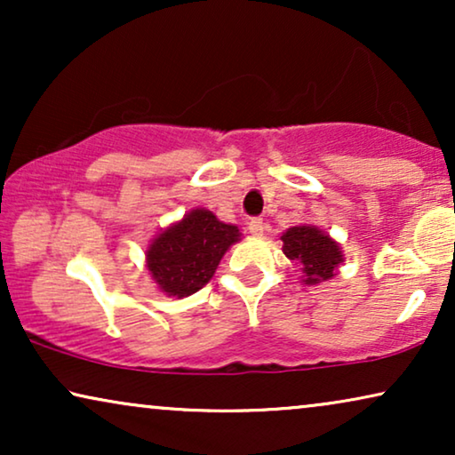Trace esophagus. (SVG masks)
I'll return each instance as SVG.
<instances>
[{
  "label": "esophagus",
  "instance_id": "1",
  "mask_svg": "<svg viewBox=\"0 0 455 455\" xmlns=\"http://www.w3.org/2000/svg\"><path fill=\"white\" fill-rule=\"evenodd\" d=\"M248 232H251L252 235H263L265 232V223L260 217H252L251 221H248Z\"/></svg>",
  "mask_w": 455,
  "mask_h": 455
}]
</instances>
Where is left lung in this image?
I'll return each instance as SVG.
<instances>
[{
	"label": "left lung",
	"instance_id": "obj_1",
	"mask_svg": "<svg viewBox=\"0 0 455 455\" xmlns=\"http://www.w3.org/2000/svg\"><path fill=\"white\" fill-rule=\"evenodd\" d=\"M282 242L283 254L302 267L304 282L310 285L331 279L333 269L341 263L339 246L313 226L290 228Z\"/></svg>",
	"mask_w": 455,
	"mask_h": 455
}]
</instances>
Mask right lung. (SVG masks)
<instances>
[{
  "label": "right lung",
  "mask_w": 455,
  "mask_h": 455,
  "mask_svg": "<svg viewBox=\"0 0 455 455\" xmlns=\"http://www.w3.org/2000/svg\"><path fill=\"white\" fill-rule=\"evenodd\" d=\"M238 240V228L211 211L195 209L153 240L147 251L148 273L165 294L190 296L213 277L221 257Z\"/></svg>",
  "instance_id": "add662e5"
}]
</instances>
